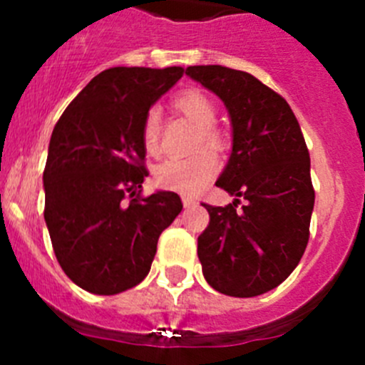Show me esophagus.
<instances>
[{"label": "esophagus", "instance_id": "obj_1", "mask_svg": "<svg viewBox=\"0 0 365 365\" xmlns=\"http://www.w3.org/2000/svg\"><path fill=\"white\" fill-rule=\"evenodd\" d=\"M182 205H185V208H193V206H197V199L190 197V195H182Z\"/></svg>", "mask_w": 365, "mask_h": 365}]
</instances>
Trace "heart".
<instances>
[{"label":"heart","instance_id":"obj_1","mask_svg":"<svg viewBox=\"0 0 365 365\" xmlns=\"http://www.w3.org/2000/svg\"><path fill=\"white\" fill-rule=\"evenodd\" d=\"M173 104L180 113L201 128L199 146H217L219 133L212 128L215 122V108L212 100L197 89L180 91L173 98ZM160 118L157 111H150L143 124V144L148 153L155 155L159 151ZM217 172V157L212 150H201L192 157H173L164 160L155 168V182L157 186L170 192L197 193L212 180Z\"/></svg>","mask_w":365,"mask_h":365}]
</instances>
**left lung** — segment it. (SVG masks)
<instances>
[{
	"label": "left lung",
	"mask_w": 365,
	"mask_h": 365,
	"mask_svg": "<svg viewBox=\"0 0 365 365\" xmlns=\"http://www.w3.org/2000/svg\"><path fill=\"white\" fill-rule=\"evenodd\" d=\"M186 74L225 102L232 153L215 186L240 199L205 205L210 222L197 237L205 279L221 294L252 298L272 291L298 267L314 208L311 157L287 100L256 76L222 66Z\"/></svg>",
	"instance_id": "obj_1"
}]
</instances>
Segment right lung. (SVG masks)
Returning a JSON list of instances; mask_svg holds the SVG:
<instances>
[{
  "instance_id": "add662e5",
  "label": "right lung",
  "mask_w": 365,
  "mask_h": 365,
  "mask_svg": "<svg viewBox=\"0 0 365 365\" xmlns=\"http://www.w3.org/2000/svg\"><path fill=\"white\" fill-rule=\"evenodd\" d=\"M182 67H111L67 106L51 135L43 170L54 254L83 291L111 296L138 285L157 241L182 210L173 192L140 195L148 170L143 124Z\"/></svg>"
}]
</instances>
